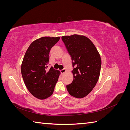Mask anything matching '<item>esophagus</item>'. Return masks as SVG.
<instances>
[{
  "instance_id": "obj_1",
  "label": "esophagus",
  "mask_w": 130,
  "mask_h": 130,
  "mask_svg": "<svg viewBox=\"0 0 130 130\" xmlns=\"http://www.w3.org/2000/svg\"><path fill=\"white\" fill-rule=\"evenodd\" d=\"M61 73H62V74H64V73H65L66 72V69H63L62 70H61Z\"/></svg>"
}]
</instances>
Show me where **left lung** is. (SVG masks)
<instances>
[{
    "instance_id": "obj_1",
    "label": "left lung",
    "mask_w": 130,
    "mask_h": 130,
    "mask_svg": "<svg viewBox=\"0 0 130 130\" xmlns=\"http://www.w3.org/2000/svg\"><path fill=\"white\" fill-rule=\"evenodd\" d=\"M62 40L72 57L75 68L72 83L66 87L70 95L83 98L92 92L99 80L101 66L99 53L89 39L83 35L63 36Z\"/></svg>"
}]
</instances>
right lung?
I'll return each instance as SVG.
<instances>
[{
    "label": "right lung",
    "mask_w": 130,
    "mask_h": 130,
    "mask_svg": "<svg viewBox=\"0 0 130 130\" xmlns=\"http://www.w3.org/2000/svg\"><path fill=\"white\" fill-rule=\"evenodd\" d=\"M60 37H42L35 40L27 48L21 66L23 80L30 93L44 100L52 95L61 74L51 67L47 69L49 52Z\"/></svg>",
    "instance_id": "right-lung-1"
}]
</instances>
